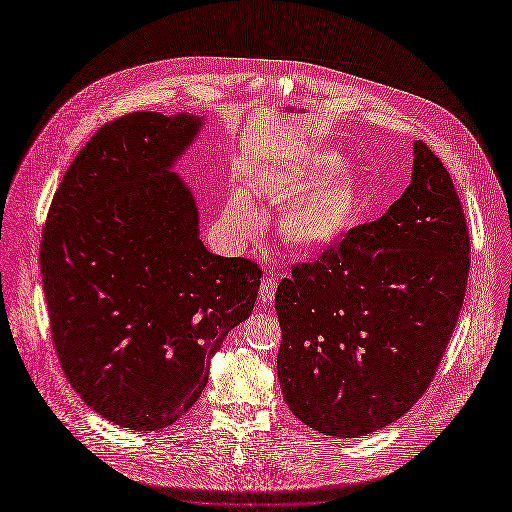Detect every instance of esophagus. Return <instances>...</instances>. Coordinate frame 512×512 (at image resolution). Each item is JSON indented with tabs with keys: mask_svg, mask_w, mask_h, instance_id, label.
Returning <instances> with one entry per match:
<instances>
[{
	"mask_svg": "<svg viewBox=\"0 0 512 512\" xmlns=\"http://www.w3.org/2000/svg\"><path fill=\"white\" fill-rule=\"evenodd\" d=\"M258 296H260V302L268 304L274 300L276 296V284H274V278H264L260 282V290H258Z\"/></svg>",
	"mask_w": 512,
	"mask_h": 512,
	"instance_id": "34e87169",
	"label": "esophagus"
}]
</instances>
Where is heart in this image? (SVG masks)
<instances>
[{
	"mask_svg": "<svg viewBox=\"0 0 512 512\" xmlns=\"http://www.w3.org/2000/svg\"><path fill=\"white\" fill-rule=\"evenodd\" d=\"M250 192L270 208H282L280 234L300 252H318L340 242L364 214V188L346 168L336 150H310L292 160L262 168L250 182ZM222 226L236 242H248L262 232V218L244 190H232Z\"/></svg>",
	"mask_w": 512,
	"mask_h": 512,
	"instance_id": "obj_1",
	"label": "heart"
}]
</instances>
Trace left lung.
Returning a JSON list of instances; mask_svg holds the SVG:
<instances>
[{
  "label": "left lung",
  "mask_w": 512,
  "mask_h": 512,
  "mask_svg": "<svg viewBox=\"0 0 512 512\" xmlns=\"http://www.w3.org/2000/svg\"><path fill=\"white\" fill-rule=\"evenodd\" d=\"M468 228L454 184L424 142L412 178L378 220L358 226L276 290L278 380L310 428L360 438L424 394L462 308Z\"/></svg>",
  "instance_id": "obj_1"
}]
</instances>
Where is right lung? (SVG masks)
Wrapping results in <instances>:
<instances>
[{
	"mask_svg": "<svg viewBox=\"0 0 512 512\" xmlns=\"http://www.w3.org/2000/svg\"><path fill=\"white\" fill-rule=\"evenodd\" d=\"M202 124L134 112L102 126L68 168L42 234L66 378L128 430L166 428L192 408L260 288L254 262L206 250L194 194L172 170Z\"/></svg>",
	"mask_w": 512,
	"mask_h": 512,
	"instance_id": "right-lung-1",
	"label": "right lung"
}]
</instances>
